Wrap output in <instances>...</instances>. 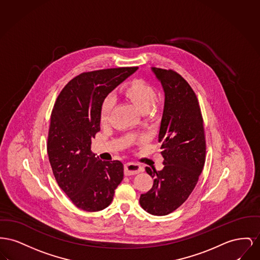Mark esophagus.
<instances>
[{
	"instance_id": "1",
	"label": "esophagus",
	"mask_w": 260,
	"mask_h": 260,
	"mask_svg": "<svg viewBox=\"0 0 260 260\" xmlns=\"http://www.w3.org/2000/svg\"><path fill=\"white\" fill-rule=\"evenodd\" d=\"M142 171H143V167L139 164H134V162H128V164L124 165V174L126 176L136 175Z\"/></svg>"
}]
</instances>
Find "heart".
<instances>
[{
  "label": "heart",
  "mask_w": 260,
  "mask_h": 260,
  "mask_svg": "<svg viewBox=\"0 0 260 260\" xmlns=\"http://www.w3.org/2000/svg\"><path fill=\"white\" fill-rule=\"evenodd\" d=\"M121 95L137 110L142 112L146 117H154L160 103L155 98V91L152 86L144 80H133L121 90ZM113 108V100L107 98L102 104L100 110V122L102 126H107L110 122V113Z\"/></svg>",
  "instance_id": "b5f03b06"
}]
</instances>
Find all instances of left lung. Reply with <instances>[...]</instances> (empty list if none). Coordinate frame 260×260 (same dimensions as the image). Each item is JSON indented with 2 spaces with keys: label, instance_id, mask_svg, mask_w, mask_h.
<instances>
[{
  "label": "left lung",
  "instance_id": "8db88e82",
  "mask_svg": "<svg viewBox=\"0 0 260 260\" xmlns=\"http://www.w3.org/2000/svg\"><path fill=\"white\" fill-rule=\"evenodd\" d=\"M164 88V108L158 132L164 168L146 167L154 178L140 205L152 215H167L185 203L194 189L205 158L204 121L197 96L177 72L151 68Z\"/></svg>",
  "mask_w": 260,
  "mask_h": 260
}]
</instances>
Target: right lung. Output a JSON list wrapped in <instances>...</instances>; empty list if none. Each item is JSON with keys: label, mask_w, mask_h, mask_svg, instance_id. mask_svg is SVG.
Segmentation results:
<instances>
[{"label": "right lung", "mask_w": 260, "mask_h": 260, "mask_svg": "<svg viewBox=\"0 0 260 260\" xmlns=\"http://www.w3.org/2000/svg\"><path fill=\"white\" fill-rule=\"evenodd\" d=\"M137 69L82 73L69 81L55 101L48 136L49 160L60 189L85 211L108 207L123 179L122 162L99 159L91 144L101 129L103 102Z\"/></svg>", "instance_id": "right-lung-1"}]
</instances>
